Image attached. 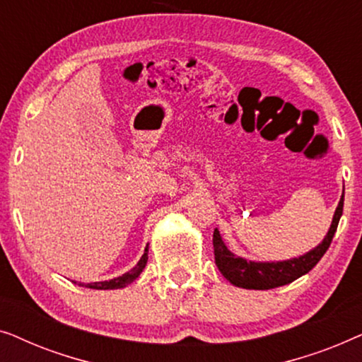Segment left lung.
Returning a JSON list of instances; mask_svg holds the SVG:
<instances>
[{
	"label": "left lung",
	"mask_w": 362,
	"mask_h": 362,
	"mask_svg": "<svg viewBox=\"0 0 362 362\" xmlns=\"http://www.w3.org/2000/svg\"><path fill=\"white\" fill-rule=\"evenodd\" d=\"M343 206H344V189L343 196H341L339 204L336 207L333 221L328 229V234L321 244H318L315 249L306 252V254L300 257H293L288 260H279V262H255V260H245L244 257H237L235 254L227 249V245L222 240L219 230L214 229V235H212V244H214V255H216V265L221 270V274L230 281L232 285L239 286V288L247 290H270L276 288V286L288 285L291 281L300 279L301 275L308 274L313 267L321 260L325 252L333 240L334 232L338 229L339 219L343 216Z\"/></svg>",
	"instance_id": "left-lung-1"
}]
</instances>
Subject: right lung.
Listing matches in <instances>:
<instances>
[{
  "label": "right lung",
  "mask_w": 362,
  "mask_h": 362,
  "mask_svg": "<svg viewBox=\"0 0 362 362\" xmlns=\"http://www.w3.org/2000/svg\"><path fill=\"white\" fill-rule=\"evenodd\" d=\"M148 262V245L145 247V254L141 255V259L138 260V264L133 267L132 270H128L127 274H123L117 279L105 280V281H93V284H78L81 286H86V288H93V290H117V288H125L127 285H130L132 281H135L143 270H145ZM76 284V281H74Z\"/></svg>",
  "instance_id": "obj_1"
}]
</instances>
